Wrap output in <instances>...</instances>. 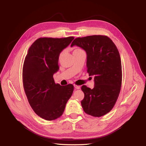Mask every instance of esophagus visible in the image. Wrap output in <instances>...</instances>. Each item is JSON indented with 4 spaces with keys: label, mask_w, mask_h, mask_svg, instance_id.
I'll use <instances>...</instances> for the list:
<instances>
[{
    "label": "esophagus",
    "mask_w": 146,
    "mask_h": 146,
    "mask_svg": "<svg viewBox=\"0 0 146 146\" xmlns=\"http://www.w3.org/2000/svg\"><path fill=\"white\" fill-rule=\"evenodd\" d=\"M74 88H76V90H79L80 88V86H78V85H74Z\"/></svg>",
    "instance_id": "obj_1"
}]
</instances>
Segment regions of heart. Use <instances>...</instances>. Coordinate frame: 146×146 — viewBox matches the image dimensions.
<instances>
[{"mask_svg":"<svg viewBox=\"0 0 146 146\" xmlns=\"http://www.w3.org/2000/svg\"><path fill=\"white\" fill-rule=\"evenodd\" d=\"M76 50H79V49H76V50H75L74 51H76Z\"/></svg>","mask_w":146,"mask_h":146,"instance_id":"heart-1","label":"heart"}]
</instances>
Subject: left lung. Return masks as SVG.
Masks as SVG:
<instances>
[{"mask_svg":"<svg viewBox=\"0 0 146 146\" xmlns=\"http://www.w3.org/2000/svg\"><path fill=\"white\" fill-rule=\"evenodd\" d=\"M80 47L86 53V68L89 76H94L92 89L82 86L84 99L82 108L86 114L100 117L113 108L120 92L122 66L120 55L111 39L102 35L77 38L71 47Z\"/></svg>","mask_w":146,"mask_h":146,"instance_id":"1","label":"left lung"}]
</instances>
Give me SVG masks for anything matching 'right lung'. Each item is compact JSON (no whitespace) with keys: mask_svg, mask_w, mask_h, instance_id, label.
<instances>
[{"mask_svg":"<svg viewBox=\"0 0 146 146\" xmlns=\"http://www.w3.org/2000/svg\"><path fill=\"white\" fill-rule=\"evenodd\" d=\"M74 39L41 38L29 48L23 70V85L29 102L37 115L53 121L62 115L71 97V84H55L53 76L59 70L60 53Z\"/></svg>","mask_w":146,"mask_h":146,"instance_id":"obj_1","label":"right lung"}]
</instances>
